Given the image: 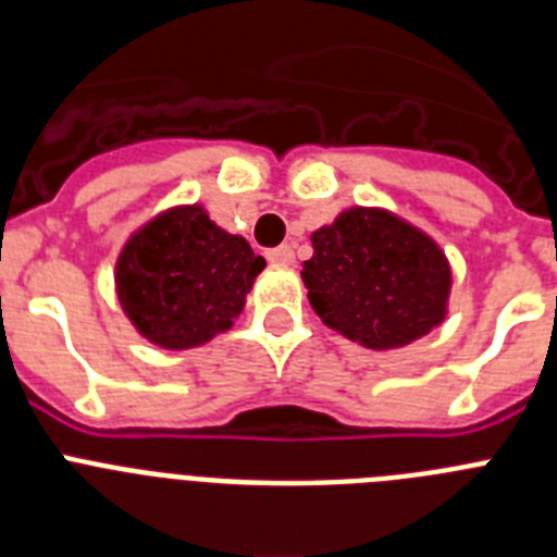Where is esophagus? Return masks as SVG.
I'll return each instance as SVG.
<instances>
[{
	"label": "esophagus",
	"instance_id": "34e87169",
	"mask_svg": "<svg viewBox=\"0 0 557 557\" xmlns=\"http://www.w3.org/2000/svg\"><path fill=\"white\" fill-rule=\"evenodd\" d=\"M268 262L278 264V268H289L295 262V253L289 245H278V248L268 250Z\"/></svg>",
	"mask_w": 557,
	"mask_h": 557
}]
</instances>
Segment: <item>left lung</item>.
Returning <instances> with one entry per match:
<instances>
[{"instance_id": "1", "label": "left lung", "mask_w": 557, "mask_h": 557, "mask_svg": "<svg viewBox=\"0 0 557 557\" xmlns=\"http://www.w3.org/2000/svg\"><path fill=\"white\" fill-rule=\"evenodd\" d=\"M301 278L329 329L373 351L405 348L449 314L451 264L444 248L396 211L351 206L312 231Z\"/></svg>"}]
</instances>
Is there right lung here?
I'll use <instances>...</instances> for the list:
<instances>
[{"instance_id": "obj_1", "label": "right lung", "mask_w": 557, "mask_h": 557, "mask_svg": "<svg viewBox=\"0 0 557 557\" xmlns=\"http://www.w3.org/2000/svg\"><path fill=\"white\" fill-rule=\"evenodd\" d=\"M262 270L245 236L220 228L206 206L178 203L127 236L113 289L139 337L189 351L234 326Z\"/></svg>"}]
</instances>
